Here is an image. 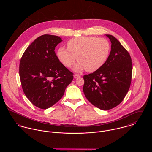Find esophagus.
<instances>
[{
  "mask_svg": "<svg viewBox=\"0 0 152 152\" xmlns=\"http://www.w3.org/2000/svg\"><path fill=\"white\" fill-rule=\"evenodd\" d=\"M81 77V75H79V74H75L74 75V78L75 79V78H79V77Z\"/></svg>",
  "mask_w": 152,
  "mask_h": 152,
  "instance_id": "esophagus-1",
  "label": "esophagus"
}]
</instances>
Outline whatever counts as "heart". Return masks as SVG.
Returning a JSON list of instances; mask_svg holds the SVG:
<instances>
[{"label": "heart", "instance_id": "b5f03b06", "mask_svg": "<svg viewBox=\"0 0 152 152\" xmlns=\"http://www.w3.org/2000/svg\"><path fill=\"white\" fill-rule=\"evenodd\" d=\"M68 49L60 47L57 57L66 67H71L77 57L78 64L75 66V71L87 69L94 72L101 68L108 58L110 45L104 38L95 37H77L67 43Z\"/></svg>", "mask_w": 152, "mask_h": 152}]
</instances>
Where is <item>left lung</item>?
Instances as JSON below:
<instances>
[{"label":"left lung","mask_w":152,"mask_h":152,"mask_svg":"<svg viewBox=\"0 0 152 152\" xmlns=\"http://www.w3.org/2000/svg\"><path fill=\"white\" fill-rule=\"evenodd\" d=\"M105 36L111 43L108 58L98 70L84 76L83 87L87 99L104 110L116 107L123 101L129 89L132 74L129 53L114 36Z\"/></svg>","instance_id":"8db88e82"}]
</instances>
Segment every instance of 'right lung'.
<instances>
[{
    "label": "right lung",
    "instance_id": "add662e5",
    "mask_svg": "<svg viewBox=\"0 0 152 152\" xmlns=\"http://www.w3.org/2000/svg\"><path fill=\"white\" fill-rule=\"evenodd\" d=\"M62 39L44 34L26 50L19 66L22 88L28 100L36 107L49 108L63 96L73 80V73L60 62L54 50Z\"/></svg>",
    "mask_w": 152,
    "mask_h": 152
}]
</instances>
